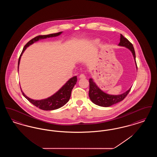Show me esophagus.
<instances>
[{"label": "esophagus", "mask_w": 157, "mask_h": 157, "mask_svg": "<svg viewBox=\"0 0 157 157\" xmlns=\"http://www.w3.org/2000/svg\"><path fill=\"white\" fill-rule=\"evenodd\" d=\"M79 78H81V79H82V78H86V76H85V74H81V75L79 76Z\"/></svg>", "instance_id": "1"}]
</instances>
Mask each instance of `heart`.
<instances>
[{"label":"heart","mask_w":157,"mask_h":157,"mask_svg":"<svg viewBox=\"0 0 157 157\" xmlns=\"http://www.w3.org/2000/svg\"><path fill=\"white\" fill-rule=\"evenodd\" d=\"M98 42H99V40H95L94 41V44H98Z\"/></svg>","instance_id":"b5f03b06"}]
</instances>
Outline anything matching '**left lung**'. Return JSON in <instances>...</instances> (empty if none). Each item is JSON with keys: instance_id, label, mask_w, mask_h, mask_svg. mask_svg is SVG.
Returning <instances> with one entry per match:
<instances>
[{"instance_id": "1", "label": "left lung", "mask_w": 157, "mask_h": 157, "mask_svg": "<svg viewBox=\"0 0 157 157\" xmlns=\"http://www.w3.org/2000/svg\"><path fill=\"white\" fill-rule=\"evenodd\" d=\"M120 42L118 44L120 46L125 47L128 49L133 55L135 63L136 65V67L137 69L136 63L135 60V52L134 48L132 44L127 39V38L121 34L120 36ZM90 82V90H89V97L91 101L97 105L102 106V107H108L112 105L117 104L122 101L126 97L130 91L131 88L127 90L126 92L120 94V95H110L104 92L103 90H101L98 86L97 83L94 82L92 78H90L89 79Z\"/></svg>"}]
</instances>
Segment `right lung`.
Returning <instances> with one entry per match:
<instances>
[{"mask_svg":"<svg viewBox=\"0 0 157 157\" xmlns=\"http://www.w3.org/2000/svg\"><path fill=\"white\" fill-rule=\"evenodd\" d=\"M62 32H60L58 33L49 34V35H47L38 36L34 37L33 39H31L30 41L28 42L24 46L22 52L20 55L19 59L18 60V67H17L18 71H19V66L20 64L21 56H22L23 53L28 47H29L30 45H32L35 42H36L37 41H39V40L49 38V37H56L58 36H59L60 34L62 33ZM76 82H77V76H73L72 78H70L67 82H66L60 88L59 90H58L56 92H55L53 95H51L49 97L43 99H40V100L33 99H31L30 98L27 97L24 94V92H23L21 88V90L22 91L23 97L25 98H26L32 104L34 105L36 107H38L39 108L45 110V111H52V110L57 109H59L60 108H61L62 106H63L66 104L69 101L70 97H71V95L72 90H73L75 84L76 83Z\"/></svg>","mask_w":157,"mask_h":157,"instance_id":"right-lung-1","label":"right lung"}]
</instances>
